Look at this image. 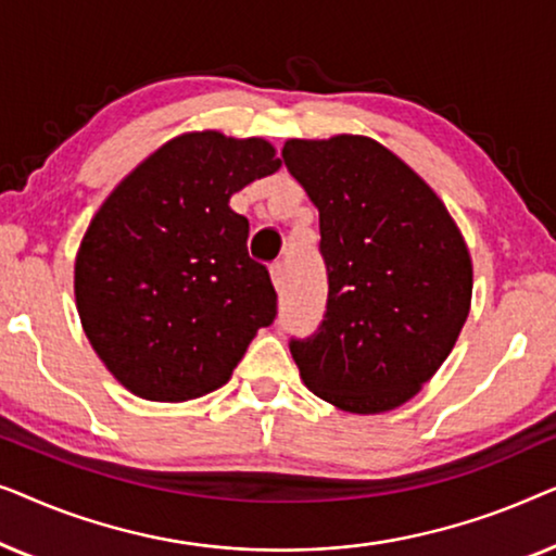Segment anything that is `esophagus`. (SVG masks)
Segmentation results:
<instances>
[{
  "instance_id": "1",
  "label": "esophagus",
  "mask_w": 556,
  "mask_h": 556,
  "mask_svg": "<svg viewBox=\"0 0 556 556\" xmlns=\"http://www.w3.org/2000/svg\"><path fill=\"white\" fill-rule=\"evenodd\" d=\"M270 278H273V286H276L278 293L286 291V265L283 263H273L270 265Z\"/></svg>"
}]
</instances>
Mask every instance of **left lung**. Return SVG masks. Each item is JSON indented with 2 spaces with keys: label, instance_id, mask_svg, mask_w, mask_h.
I'll return each mask as SVG.
<instances>
[{
  "label": "left lung",
  "instance_id": "8db88e82",
  "mask_svg": "<svg viewBox=\"0 0 556 556\" xmlns=\"http://www.w3.org/2000/svg\"><path fill=\"white\" fill-rule=\"evenodd\" d=\"M283 162L318 207L329 273L321 326L291 339L303 384L356 415L405 405L468 318L466 240L440 197L367 136L291 139Z\"/></svg>",
  "mask_w": 556,
  "mask_h": 556
}]
</instances>
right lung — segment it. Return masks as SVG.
<instances>
[{
    "label": "right lung",
    "instance_id": "right-lung-1",
    "mask_svg": "<svg viewBox=\"0 0 556 556\" xmlns=\"http://www.w3.org/2000/svg\"><path fill=\"white\" fill-rule=\"evenodd\" d=\"M278 169L263 139L185 134L143 159L90 219L75 303L126 390L154 402L202 397L273 324L276 288L248 255L250 225L230 197Z\"/></svg>",
    "mask_w": 556,
    "mask_h": 556
}]
</instances>
